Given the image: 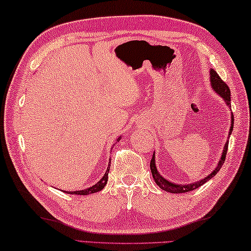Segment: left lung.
I'll return each instance as SVG.
<instances>
[{
	"instance_id": "left-lung-1",
	"label": "left lung",
	"mask_w": 251,
	"mask_h": 251,
	"mask_svg": "<svg viewBox=\"0 0 251 251\" xmlns=\"http://www.w3.org/2000/svg\"><path fill=\"white\" fill-rule=\"evenodd\" d=\"M210 85H212L213 89L217 92V94L222 97V98L225 100V102L230 107V90L229 87H228L225 82L222 80V78L218 76V74L215 72L214 69H210ZM232 128H234V116L231 114V123H230V130H229V135L232 132ZM228 150V141L226 142L225 147H224L223 150V154L221 160H219L218 164L216 166L212 173H210L207 177H205L203 179H201L199 182L195 183H191V184H185V185H178V184H175L165 179L163 176H161V174L157 172L156 170V165H155V155L153 154L152 160L150 162V168H151V173L152 176L154 178V181L156 183V185L159 186L162 190H164L165 192L169 193H174V194H179V193H186V192H191L194 191L196 188H199L200 186L203 185L207 181H209L210 178L214 177L215 175L217 174V172L224 164V162L226 160V153Z\"/></svg>"
}]
</instances>
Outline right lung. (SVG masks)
Listing matches in <instances>:
<instances>
[{
	"mask_svg": "<svg viewBox=\"0 0 251 251\" xmlns=\"http://www.w3.org/2000/svg\"><path fill=\"white\" fill-rule=\"evenodd\" d=\"M121 139V137H119L117 139V141H119V140ZM110 163H111V160H109V165L107 168V172L104 173V175L102 176V178L100 179V181L98 183H96L95 185H92L90 187L86 188V190H81V191H76V192H66V191H63L65 193H68V194H76V195H89V194H92V193H97L102 190V188L105 186V184H107L108 182V173H109V170H110Z\"/></svg>",
	"mask_w": 251,
	"mask_h": 251,
	"instance_id": "1",
	"label": "right lung"
}]
</instances>
